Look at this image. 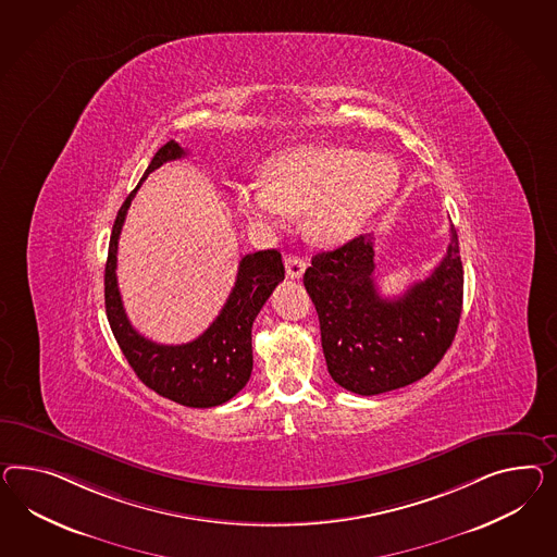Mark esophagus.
Wrapping results in <instances>:
<instances>
[{"instance_id": "esophagus-1", "label": "esophagus", "mask_w": 557, "mask_h": 557, "mask_svg": "<svg viewBox=\"0 0 557 557\" xmlns=\"http://www.w3.org/2000/svg\"><path fill=\"white\" fill-rule=\"evenodd\" d=\"M286 273L287 277H292V280H300L301 275H304V271L308 268V261L304 259V257L298 256H289L286 257Z\"/></svg>"}]
</instances>
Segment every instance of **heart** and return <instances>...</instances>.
<instances>
[{"instance_id":"b5f03b06","label":"heart","mask_w":557,"mask_h":557,"mask_svg":"<svg viewBox=\"0 0 557 557\" xmlns=\"http://www.w3.org/2000/svg\"><path fill=\"white\" fill-rule=\"evenodd\" d=\"M399 165L387 153L336 144H301L277 151L263 181L235 186L239 211L265 231L304 212V231L318 245H341L361 233L399 188Z\"/></svg>"}]
</instances>
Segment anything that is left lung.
<instances>
[{"mask_svg": "<svg viewBox=\"0 0 557 557\" xmlns=\"http://www.w3.org/2000/svg\"><path fill=\"white\" fill-rule=\"evenodd\" d=\"M304 286L317 306L329 373L341 387L359 395L406 387L442 361L458 331L465 271L456 228L436 270L399 298H381L376 289L373 235L312 257Z\"/></svg>", "mask_w": 557, "mask_h": 557, "instance_id": "left-lung-1", "label": "left lung"}]
</instances>
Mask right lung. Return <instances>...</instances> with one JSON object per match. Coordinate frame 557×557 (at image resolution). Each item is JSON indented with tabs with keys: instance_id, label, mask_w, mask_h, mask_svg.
I'll list each match as a JSON object with an SVG mask.
<instances>
[{
	"instance_id": "right-lung-1",
	"label": "right lung",
	"mask_w": 557,
	"mask_h": 557,
	"mask_svg": "<svg viewBox=\"0 0 557 557\" xmlns=\"http://www.w3.org/2000/svg\"><path fill=\"white\" fill-rule=\"evenodd\" d=\"M186 150L170 139L156 156L136 188L121 205L113 223L106 265V310L109 326L120 345L121 352L136 371L144 385L186 407L221 406L235 397L247 385L253 369L251 326L271 292L284 282L286 270L282 253L275 249L257 251L243 257L237 282L225 301L221 314L211 326L193 343L186 345H158L141 336L132 326L123 310L117 287V243L125 214L141 182L156 168L184 158Z\"/></svg>"
}]
</instances>
